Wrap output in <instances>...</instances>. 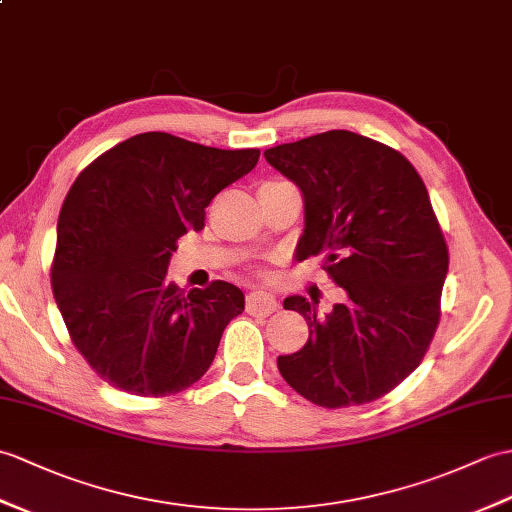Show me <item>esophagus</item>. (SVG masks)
<instances>
[{"instance_id": "esophagus-1", "label": "esophagus", "mask_w": 512, "mask_h": 512, "mask_svg": "<svg viewBox=\"0 0 512 512\" xmlns=\"http://www.w3.org/2000/svg\"><path fill=\"white\" fill-rule=\"evenodd\" d=\"M277 310V299L268 292H251L246 296V312L253 316H268Z\"/></svg>"}]
</instances>
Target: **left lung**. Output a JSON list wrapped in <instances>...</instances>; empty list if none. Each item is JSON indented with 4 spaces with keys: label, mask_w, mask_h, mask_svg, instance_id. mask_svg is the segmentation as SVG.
Listing matches in <instances>:
<instances>
[{
    "label": "left lung",
    "mask_w": 512,
    "mask_h": 512,
    "mask_svg": "<svg viewBox=\"0 0 512 512\" xmlns=\"http://www.w3.org/2000/svg\"><path fill=\"white\" fill-rule=\"evenodd\" d=\"M305 198L296 253L325 255L347 301L320 316L303 296L285 310L310 327L301 351L277 366L323 408L384 397L423 360L441 320L449 251L425 183L401 152L351 130H327L264 152Z\"/></svg>",
    "instance_id": "obj_1"
}]
</instances>
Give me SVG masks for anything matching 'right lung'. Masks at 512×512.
<instances>
[{"mask_svg":"<svg viewBox=\"0 0 512 512\" xmlns=\"http://www.w3.org/2000/svg\"><path fill=\"white\" fill-rule=\"evenodd\" d=\"M257 159V148L141 133L100 154L69 187L52 290L71 342L106 384L170 397L207 373L244 294L227 281L183 294L165 272L178 237L205 229L213 196Z\"/></svg>","mask_w":512,"mask_h":512,"instance_id":"obj_1","label":"right lung"}]
</instances>
